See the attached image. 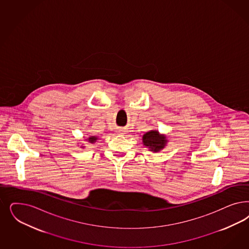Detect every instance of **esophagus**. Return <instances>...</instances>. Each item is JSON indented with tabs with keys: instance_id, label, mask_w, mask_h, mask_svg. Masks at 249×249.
Segmentation results:
<instances>
[{
	"instance_id": "esophagus-1",
	"label": "esophagus",
	"mask_w": 249,
	"mask_h": 249,
	"mask_svg": "<svg viewBox=\"0 0 249 249\" xmlns=\"http://www.w3.org/2000/svg\"><path fill=\"white\" fill-rule=\"evenodd\" d=\"M121 131H122V132H123V131H124V130H121ZM122 134H123V133H122Z\"/></svg>"
}]
</instances>
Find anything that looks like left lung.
Masks as SVG:
<instances>
[{
    "label": "left lung",
    "instance_id": "8db88e82",
    "mask_svg": "<svg viewBox=\"0 0 249 249\" xmlns=\"http://www.w3.org/2000/svg\"><path fill=\"white\" fill-rule=\"evenodd\" d=\"M166 142V137L160 136L158 131H149L143 136V143L153 152H159L165 146Z\"/></svg>",
    "mask_w": 249,
    "mask_h": 249
}]
</instances>
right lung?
<instances>
[{
    "label": "right lung",
    "mask_w": 249,
    "mask_h": 249,
    "mask_svg": "<svg viewBox=\"0 0 249 249\" xmlns=\"http://www.w3.org/2000/svg\"><path fill=\"white\" fill-rule=\"evenodd\" d=\"M97 137H89V142H90V143H94L95 142V140H96Z\"/></svg>",
    "instance_id": "1"
}]
</instances>
